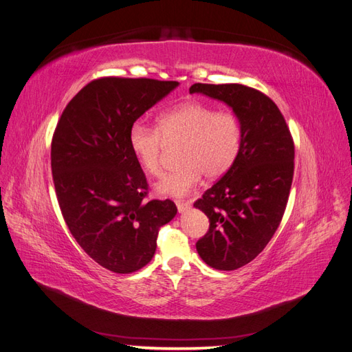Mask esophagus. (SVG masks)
Listing matches in <instances>:
<instances>
[{"instance_id":"34e87169","label":"esophagus","mask_w":352,"mask_h":352,"mask_svg":"<svg viewBox=\"0 0 352 352\" xmlns=\"http://www.w3.org/2000/svg\"><path fill=\"white\" fill-rule=\"evenodd\" d=\"M176 207H177L179 212H185L190 208V204L188 201H176Z\"/></svg>"}]
</instances>
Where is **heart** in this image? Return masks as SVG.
<instances>
[{
    "mask_svg": "<svg viewBox=\"0 0 352 352\" xmlns=\"http://www.w3.org/2000/svg\"><path fill=\"white\" fill-rule=\"evenodd\" d=\"M164 141H182L180 164L158 180L155 190L160 195L180 198L198 185L202 173L210 179L219 177L236 162L242 145V123L235 113L219 111L194 100L160 113L157 127L133 123L129 146L148 175L160 173Z\"/></svg>",
    "mask_w": 352,
    "mask_h": 352,
    "instance_id": "1",
    "label": "heart"
}]
</instances>
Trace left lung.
<instances>
[{
    "mask_svg": "<svg viewBox=\"0 0 352 352\" xmlns=\"http://www.w3.org/2000/svg\"><path fill=\"white\" fill-rule=\"evenodd\" d=\"M189 92L225 102L242 123L236 162L194 204L210 220L197 242L199 257L212 269L236 270L257 257L280 225L294 177V141L278 105L257 89L195 83Z\"/></svg>",
    "mask_w": 352,
    "mask_h": 352,
    "instance_id": "8db88e82",
    "label": "left lung"
}]
</instances>
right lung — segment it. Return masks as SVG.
Instances as JSON below:
<instances>
[{
    "mask_svg": "<svg viewBox=\"0 0 352 352\" xmlns=\"http://www.w3.org/2000/svg\"><path fill=\"white\" fill-rule=\"evenodd\" d=\"M176 80L101 78L67 104L51 144V170L61 214L80 248L104 269L133 273L151 261L158 229L173 201H145L148 184L131 146L140 117Z\"/></svg>",
    "mask_w": 352,
    "mask_h": 352,
    "instance_id": "add662e5",
    "label": "right lung"
}]
</instances>
